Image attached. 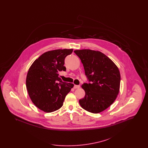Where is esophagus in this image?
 Segmentation results:
<instances>
[{
	"mask_svg": "<svg viewBox=\"0 0 148 148\" xmlns=\"http://www.w3.org/2000/svg\"><path fill=\"white\" fill-rule=\"evenodd\" d=\"M79 88H80V85H74V89H79Z\"/></svg>",
	"mask_w": 148,
	"mask_h": 148,
	"instance_id": "esophagus-1",
	"label": "esophagus"
}]
</instances>
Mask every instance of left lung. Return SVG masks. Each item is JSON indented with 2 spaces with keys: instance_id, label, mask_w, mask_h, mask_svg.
I'll return each instance as SVG.
<instances>
[{
  "instance_id": "8db88e82",
  "label": "left lung",
  "mask_w": 148,
  "mask_h": 148,
  "mask_svg": "<svg viewBox=\"0 0 148 148\" xmlns=\"http://www.w3.org/2000/svg\"><path fill=\"white\" fill-rule=\"evenodd\" d=\"M83 64L89 80L82 85L84 98L79 100L82 108L90 113H100L111 106L119 92L120 74L113 61L100 51L90 49L74 51Z\"/></svg>"
}]
</instances>
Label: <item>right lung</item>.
<instances>
[{"instance_id": "add662e5", "label": "right lung", "mask_w": 148, "mask_h": 148, "mask_svg": "<svg viewBox=\"0 0 148 148\" xmlns=\"http://www.w3.org/2000/svg\"><path fill=\"white\" fill-rule=\"evenodd\" d=\"M73 50L57 49L43 53L29 69L26 86L29 95L37 108L47 113L60 109L74 84L63 82L58 72L66 71L64 60Z\"/></svg>"}]
</instances>
